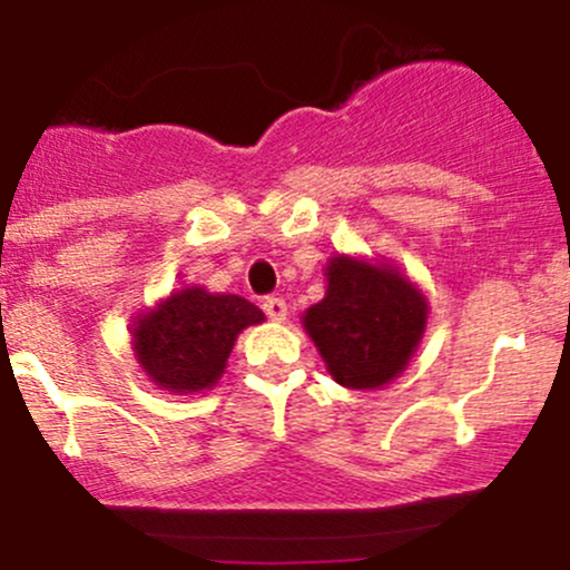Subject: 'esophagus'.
<instances>
[{
    "instance_id": "34e87169",
    "label": "esophagus",
    "mask_w": 570,
    "mask_h": 570,
    "mask_svg": "<svg viewBox=\"0 0 570 570\" xmlns=\"http://www.w3.org/2000/svg\"><path fill=\"white\" fill-rule=\"evenodd\" d=\"M263 311L267 313V318L276 324L286 322V316H289V307H286V303L281 297H267L263 303Z\"/></svg>"
}]
</instances>
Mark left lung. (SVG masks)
Instances as JSON below:
<instances>
[{
  "instance_id": "1",
  "label": "left lung",
  "mask_w": 570,
  "mask_h": 570,
  "mask_svg": "<svg viewBox=\"0 0 570 570\" xmlns=\"http://www.w3.org/2000/svg\"><path fill=\"white\" fill-rule=\"evenodd\" d=\"M324 276V299L303 313V326L332 381L356 391L396 381L426 332V294L396 265L351 254L326 259Z\"/></svg>"
}]
</instances>
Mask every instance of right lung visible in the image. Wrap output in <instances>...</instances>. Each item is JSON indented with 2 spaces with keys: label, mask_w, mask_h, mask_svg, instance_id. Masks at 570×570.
Listing matches in <instances>:
<instances>
[{
  "label": "right lung",
  "mask_w": 570,
  "mask_h": 570,
  "mask_svg": "<svg viewBox=\"0 0 570 570\" xmlns=\"http://www.w3.org/2000/svg\"><path fill=\"white\" fill-rule=\"evenodd\" d=\"M263 322L265 313L238 294L193 284L139 313L130 324V345L158 389L176 396L203 394L225 375L240 332Z\"/></svg>",
  "instance_id": "obj_1"
}]
</instances>
